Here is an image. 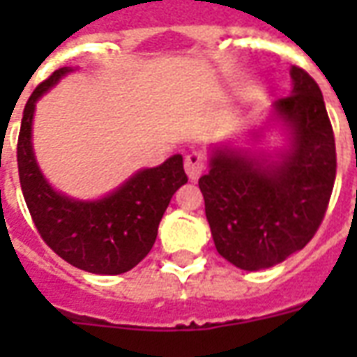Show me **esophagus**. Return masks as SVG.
Instances as JSON below:
<instances>
[{"mask_svg": "<svg viewBox=\"0 0 357 357\" xmlns=\"http://www.w3.org/2000/svg\"><path fill=\"white\" fill-rule=\"evenodd\" d=\"M206 170V156L201 151H193L185 156V172L191 181L201 178L202 172Z\"/></svg>", "mask_w": 357, "mask_h": 357, "instance_id": "34e87169", "label": "esophagus"}]
</instances>
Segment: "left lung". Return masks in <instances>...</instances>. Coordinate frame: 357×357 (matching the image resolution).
Listing matches in <instances>:
<instances>
[{
    "label": "left lung",
    "mask_w": 357,
    "mask_h": 357,
    "mask_svg": "<svg viewBox=\"0 0 357 357\" xmlns=\"http://www.w3.org/2000/svg\"><path fill=\"white\" fill-rule=\"evenodd\" d=\"M292 93L275 112L292 132L279 162L218 149L199 179L214 245L247 271L271 268L302 250L319 229L337 176L335 133L319 86L292 66Z\"/></svg>",
    "instance_id": "obj_1"
}]
</instances>
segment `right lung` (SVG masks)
Masks as SVG:
<instances>
[{
	"mask_svg": "<svg viewBox=\"0 0 357 357\" xmlns=\"http://www.w3.org/2000/svg\"><path fill=\"white\" fill-rule=\"evenodd\" d=\"M70 68H59L30 95L17 143L24 201L45 245L63 260L89 273L118 275L135 268L153 248L158 224L172 195L187 183L183 156L174 155L156 168L137 172L101 201L82 202L53 191L32 151L36 101Z\"/></svg>",
	"mask_w": 357,
	"mask_h": 357,
	"instance_id": "add662e5",
	"label": "right lung"
}]
</instances>
